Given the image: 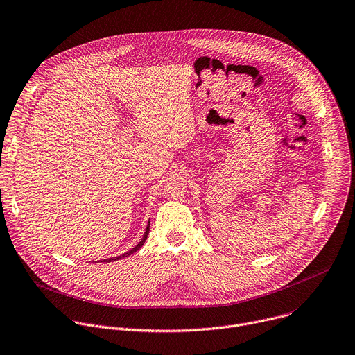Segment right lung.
I'll use <instances>...</instances> for the list:
<instances>
[{"label": "right lung", "mask_w": 355, "mask_h": 355, "mask_svg": "<svg viewBox=\"0 0 355 355\" xmlns=\"http://www.w3.org/2000/svg\"><path fill=\"white\" fill-rule=\"evenodd\" d=\"M149 227H150V221L148 223V227H146V231H145V234H144V237H142V240H141V243L137 245V247H134L132 250H130L128 252H125V254H123V255H120V257H115V258H108V259H104L103 262H112V261H118V259H123V258H125V257H130V255H132L134 252H137V251H139L141 250V247L145 244V241H146V239H148V235H149Z\"/></svg>", "instance_id": "1"}]
</instances>
